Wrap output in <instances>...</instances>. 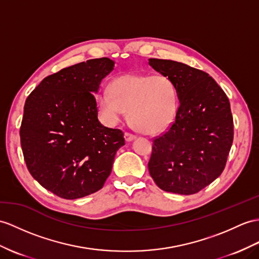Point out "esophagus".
Returning <instances> with one entry per match:
<instances>
[{"mask_svg":"<svg viewBox=\"0 0 259 259\" xmlns=\"http://www.w3.org/2000/svg\"><path fill=\"white\" fill-rule=\"evenodd\" d=\"M124 137H125V141L126 142H132V141H134L135 138H136L135 135L131 134V133H127V132H126V133L124 134Z\"/></svg>","mask_w":259,"mask_h":259,"instance_id":"obj_1","label":"esophagus"}]
</instances>
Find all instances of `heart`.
Masks as SVG:
<instances>
[{"label": "heart", "instance_id": "1", "mask_svg": "<svg viewBox=\"0 0 259 259\" xmlns=\"http://www.w3.org/2000/svg\"><path fill=\"white\" fill-rule=\"evenodd\" d=\"M98 106L109 124H116L130 111V119L145 134L167 130L177 114L178 98L174 83L162 74L131 73L111 83V92L99 93Z\"/></svg>", "mask_w": 259, "mask_h": 259}]
</instances>
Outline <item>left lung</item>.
Masks as SVG:
<instances>
[{
  "instance_id": "obj_1",
  "label": "left lung",
  "mask_w": 259,
  "mask_h": 259,
  "mask_svg": "<svg viewBox=\"0 0 259 259\" xmlns=\"http://www.w3.org/2000/svg\"><path fill=\"white\" fill-rule=\"evenodd\" d=\"M174 83L179 106L171 126L153 142L148 170L161 190L193 194L224 170L233 143V116L224 91L206 72L182 62L148 59Z\"/></svg>"
}]
</instances>
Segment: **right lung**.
Returning a JSON list of instances; mask_svg holds the SVG:
<instances>
[{
  "label": "right lung",
  "mask_w": 259,
  "mask_h": 259,
  "mask_svg": "<svg viewBox=\"0 0 259 259\" xmlns=\"http://www.w3.org/2000/svg\"><path fill=\"white\" fill-rule=\"evenodd\" d=\"M114 64L104 57L61 69L25 102L20 131L25 162L33 178L60 198L99 191L125 145L121 130L99 121L94 97Z\"/></svg>",
  "instance_id": "1"
}]
</instances>
